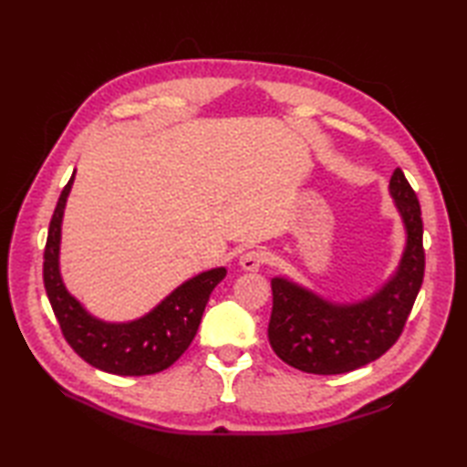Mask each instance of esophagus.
<instances>
[{"instance_id":"1","label":"esophagus","mask_w":467,"mask_h":467,"mask_svg":"<svg viewBox=\"0 0 467 467\" xmlns=\"http://www.w3.org/2000/svg\"><path fill=\"white\" fill-rule=\"evenodd\" d=\"M263 263H265V253L263 251H256V249L243 253L241 259H239L241 269L243 271H249V273L259 271L261 266H263Z\"/></svg>"}]
</instances>
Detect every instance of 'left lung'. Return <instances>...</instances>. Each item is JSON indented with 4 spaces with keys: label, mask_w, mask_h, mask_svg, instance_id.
Instances as JSON below:
<instances>
[{
    "label": "left lung",
    "mask_w": 467,
    "mask_h": 467,
    "mask_svg": "<svg viewBox=\"0 0 467 467\" xmlns=\"http://www.w3.org/2000/svg\"><path fill=\"white\" fill-rule=\"evenodd\" d=\"M389 194L401 216L405 246L398 269L379 289L359 301L327 299L289 276H273L269 343L295 369L315 375L349 373L400 339L423 283L421 208L401 168H395Z\"/></svg>",
    "instance_id": "1"
}]
</instances>
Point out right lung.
Here are the masks:
<instances>
[{
    "label": "right lung",
    "instance_id": "add662e5",
    "mask_svg": "<svg viewBox=\"0 0 467 467\" xmlns=\"http://www.w3.org/2000/svg\"><path fill=\"white\" fill-rule=\"evenodd\" d=\"M74 178L76 171L59 194L44 251L46 293L66 341L86 363L106 373L136 377L164 371L192 343L208 296L226 269L216 266L194 275L138 319L114 323L92 315L66 289L59 271L62 221Z\"/></svg>",
    "mask_w": 467,
    "mask_h": 467
}]
</instances>
